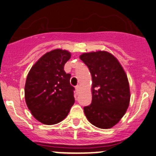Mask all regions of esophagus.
Listing matches in <instances>:
<instances>
[{
    "instance_id": "esophagus-1",
    "label": "esophagus",
    "mask_w": 156,
    "mask_h": 156,
    "mask_svg": "<svg viewBox=\"0 0 156 156\" xmlns=\"http://www.w3.org/2000/svg\"><path fill=\"white\" fill-rule=\"evenodd\" d=\"M79 89H80V86H76V94H78V92H79Z\"/></svg>"
}]
</instances>
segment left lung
<instances>
[{
	"label": "left lung",
	"instance_id": "1",
	"mask_svg": "<svg viewBox=\"0 0 156 156\" xmlns=\"http://www.w3.org/2000/svg\"><path fill=\"white\" fill-rule=\"evenodd\" d=\"M80 59L91 74L92 101L84 106L86 117L101 129L118 123L127 111L130 99L127 77L117 58L105 51L84 53Z\"/></svg>",
	"mask_w": 156,
	"mask_h": 156
}]
</instances>
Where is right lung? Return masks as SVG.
<instances>
[{
    "label": "right lung",
    "mask_w": 156,
    "mask_h": 156,
    "mask_svg": "<svg viewBox=\"0 0 156 156\" xmlns=\"http://www.w3.org/2000/svg\"><path fill=\"white\" fill-rule=\"evenodd\" d=\"M70 53L57 49L44 54L31 68L25 84V100L32 115L44 125L63 120L75 102L71 75L64 66Z\"/></svg>",
    "instance_id": "obj_1"
}]
</instances>
